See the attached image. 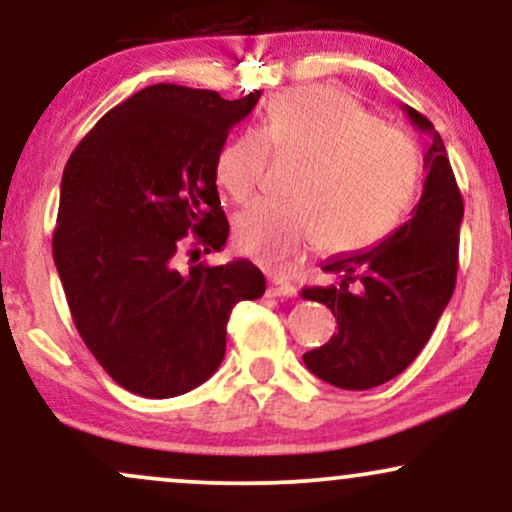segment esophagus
I'll use <instances>...</instances> for the list:
<instances>
[{"label": "esophagus", "instance_id": "obj_1", "mask_svg": "<svg viewBox=\"0 0 512 512\" xmlns=\"http://www.w3.org/2000/svg\"><path fill=\"white\" fill-rule=\"evenodd\" d=\"M267 296L269 298H289V296H296V286L289 284V281L284 279H272L267 284Z\"/></svg>", "mask_w": 512, "mask_h": 512}]
</instances>
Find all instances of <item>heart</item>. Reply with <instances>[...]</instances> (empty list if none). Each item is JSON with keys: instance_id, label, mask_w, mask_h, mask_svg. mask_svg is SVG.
<instances>
[{"instance_id": "b5f03b06", "label": "heart", "mask_w": 512, "mask_h": 512, "mask_svg": "<svg viewBox=\"0 0 512 512\" xmlns=\"http://www.w3.org/2000/svg\"><path fill=\"white\" fill-rule=\"evenodd\" d=\"M269 146L305 158L291 202L260 199L236 221V245L269 269L325 240L356 252L383 240L414 199L419 151L404 132L383 125L354 96L332 86L281 93L260 129L238 134L216 158V180L236 202L260 187Z\"/></svg>"}]
</instances>
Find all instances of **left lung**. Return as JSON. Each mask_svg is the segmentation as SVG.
<instances>
[{"mask_svg": "<svg viewBox=\"0 0 512 512\" xmlns=\"http://www.w3.org/2000/svg\"><path fill=\"white\" fill-rule=\"evenodd\" d=\"M404 113L416 129L431 134L414 214L370 250L322 264L339 276L337 284L301 293L337 317V334L303 354V363L342 390H370L402 373L431 339L455 291L462 195L440 134L409 105Z\"/></svg>", "mask_w": 512, "mask_h": 512, "instance_id": "1", "label": "left lung"}]
</instances>
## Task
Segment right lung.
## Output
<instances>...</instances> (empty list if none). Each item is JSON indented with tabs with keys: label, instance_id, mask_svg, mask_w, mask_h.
I'll return each instance as SVG.
<instances>
[{
	"label": "right lung",
	"instance_id": "add662e5",
	"mask_svg": "<svg viewBox=\"0 0 512 512\" xmlns=\"http://www.w3.org/2000/svg\"><path fill=\"white\" fill-rule=\"evenodd\" d=\"M260 96L142 88L69 156L52 257L88 351L134 395L178 397L209 380L233 305L267 289L248 260L180 269L185 252L226 245L216 158Z\"/></svg>",
	"mask_w": 512,
	"mask_h": 512
}]
</instances>
